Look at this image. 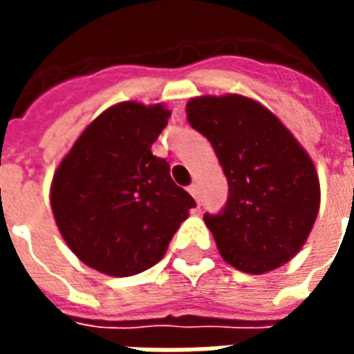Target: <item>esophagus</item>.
Here are the masks:
<instances>
[{"mask_svg": "<svg viewBox=\"0 0 354 354\" xmlns=\"http://www.w3.org/2000/svg\"><path fill=\"white\" fill-rule=\"evenodd\" d=\"M187 192L192 193L193 199H195V201H197V203H199V185H197V184H192V185H189V187H187Z\"/></svg>", "mask_w": 354, "mask_h": 354, "instance_id": "obj_1", "label": "esophagus"}]
</instances>
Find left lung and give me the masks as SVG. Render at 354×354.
Here are the masks:
<instances>
[{"mask_svg": "<svg viewBox=\"0 0 354 354\" xmlns=\"http://www.w3.org/2000/svg\"><path fill=\"white\" fill-rule=\"evenodd\" d=\"M185 111L230 185L222 210L205 214L223 260L252 274L292 260L319 214L311 157L269 109L245 96L192 98Z\"/></svg>", "mask_w": 354, "mask_h": 354, "instance_id": "1", "label": "left lung"}]
</instances>
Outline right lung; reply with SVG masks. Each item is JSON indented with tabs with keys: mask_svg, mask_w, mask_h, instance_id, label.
I'll use <instances>...</instances> for the list:
<instances>
[{
	"mask_svg": "<svg viewBox=\"0 0 354 354\" xmlns=\"http://www.w3.org/2000/svg\"><path fill=\"white\" fill-rule=\"evenodd\" d=\"M170 111L121 102L88 124L55 172L50 207L83 263L131 277L161 260L195 201L151 153Z\"/></svg>",
	"mask_w": 354,
	"mask_h": 354,
	"instance_id": "obj_1",
	"label": "right lung"
}]
</instances>
